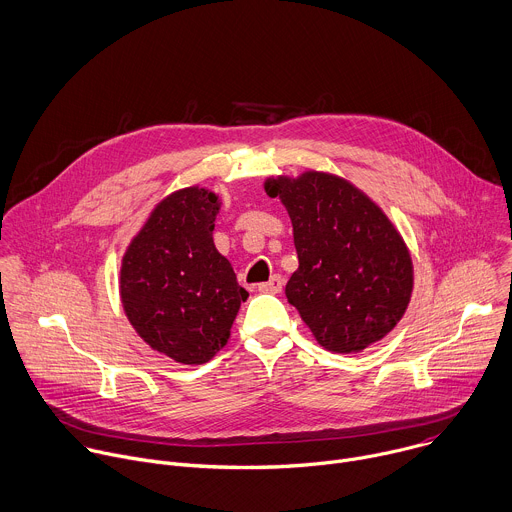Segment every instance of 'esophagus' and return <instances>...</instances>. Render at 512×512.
I'll return each instance as SVG.
<instances>
[{
    "mask_svg": "<svg viewBox=\"0 0 512 512\" xmlns=\"http://www.w3.org/2000/svg\"><path fill=\"white\" fill-rule=\"evenodd\" d=\"M283 289V277L281 275H273L269 281L259 285V291L263 293H279Z\"/></svg>",
    "mask_w": 512,
    "mask_h": 512,
    "instance_id": "obj_1",
    "label": "esophagus"
}]
</instances>
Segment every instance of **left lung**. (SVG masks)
Listing matches in <instances>:
<instances>
[{
    "label": "left lung",
    "mask_w": 512,
    "mask_h": 512,
    "mask_svg": "<svg viewBox=\"0 0 512 512\" xmlns=\"http://www.w3.org/2000/svg\"><path fill=\"white\" fill-rule=\"evenodd\" d=\"M265 193L291 217L299 267L285 295L317 342L352 354L392 331L414 279L410 253L382 209L325 173L269 179Z\"/></svg>",
    "instance_id": "obj_1"
}]
</instances>
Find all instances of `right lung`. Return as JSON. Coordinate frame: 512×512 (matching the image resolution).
<instances>
[{
  "label": "right lung",
  "mask_w": 512,
  "mask_h": 512,
  "mask_svg": "<svg viewBox=\"0 0 512 512\" xmlns=\"http://www.w3.org/2000/svg\"><path fill=\"white\" fill-rule=\"evenodd\" d=\"M215 193L166 197L132 239L120 269L124 311L144 342L179 364L209 362L249 293L213 243Z\"/></svg>",
  "instance_id": "add662e5"
}]
</instances>
